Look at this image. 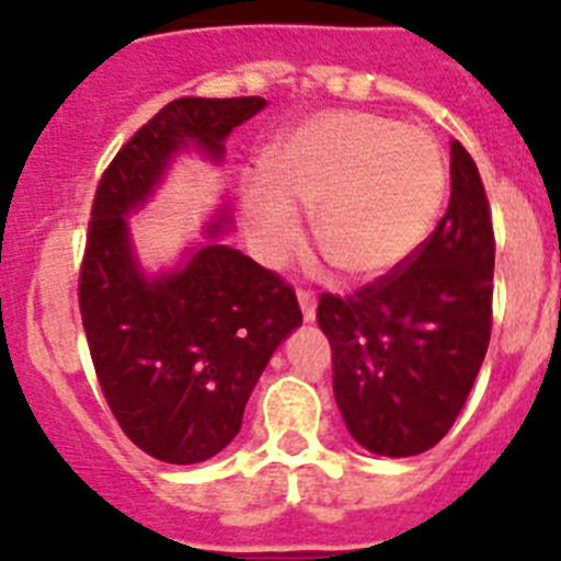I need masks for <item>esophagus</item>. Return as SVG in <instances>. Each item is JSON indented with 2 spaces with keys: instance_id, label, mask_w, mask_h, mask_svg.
<instances>
[{
  "instance_id": "34e87169",
  "label": "esophagus",
  "mask_w": 561,
  "mask_h": 561,
  "mask_svg": "<svg viewBox=\"0 0 561 561\" xmlns=\"http://www.w3.org/2000/svg\"><path fill=\"white\" fill-rule=\"evenodd\" d=\"M297 300H300V309H304V320L311 323L314 320V311H317V300L309 289H297Z\"/></svg>"
}]
</instances>
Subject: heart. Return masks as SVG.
I'll list each match as a JSON object with an SVG mask.
<instances>
[{
    "label": "heart",
    "instance_id": "heart-1",
    "mask_svg": "<svg viewBox=\"0 0 561 561\" xmlns=\"http://www.w3.org/2000/svg\"><path fill=\"white\" fill-rule=\"evenodd\" d=\"M266 176L244 185V221L257 255L280 264L300 244V213L336 266L376 280L427 238L444 199V160L424 128L368 112H323L270 148Z\"/></svg>",
    "mask_w": 561,
    "mask_h": 561
}]
</instances>
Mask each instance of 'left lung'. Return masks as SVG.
Wrapping results in <instances>:
<instances>
[{
	"instance_id": "left-lung-1",
	"label": "left lung",
	"mask_w": 561,
	"mask_h": 561,
	"mask_svg": "<svg viewBox=\"0 0 561 561\" xmlns=\"http://www.w3.org/2000/svg\"><path fill=\"white\" fill-rule=\"evenodd\" d=\"M449 151L453 196L433 236L390 275L317 306L345 427L388 458L449 433L492 336V210L469 151L458 140Z\"/></svg>"
}]
</instances>
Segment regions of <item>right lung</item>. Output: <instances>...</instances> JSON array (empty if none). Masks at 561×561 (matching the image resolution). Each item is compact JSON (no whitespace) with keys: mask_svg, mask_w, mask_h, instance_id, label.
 I'll return each mask as SVG.
<instances>
[{"mask_svg":"<svg viewBox=\"0 0 561 561\" xmlns=\"http://www.w3.org/2000/svg\"><path fill=\"white\" fill-rule=\"evenodd\" d=\"M264 98H176L117 151L98 182L78 304L98 381L123 433L151 458L202 463L241 430L247 399L275 348L304 323L295 289L221 244L227 210L173 272L148 277L128 236L185 148L219 162L227 134Z\"/></svg>","mask_w":561,"mask_h":561,"instance_id":"right-lung-1","label":"right lung"}]
</instances>
